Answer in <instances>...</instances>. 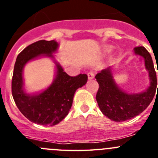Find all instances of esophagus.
<instances>
[{
    "mask_svg": "<svg viewBox=\"0 0 158 158\" xmlns=\"http://www.w3.org/2000/svg\"><path fill=\"white\" fill-rule=\"evenodd\" d=\"M95 77V73L94 72H89V73H88V77H89V80H91V79H93V78H94Z\"/></svg>",
    "mask_w": 158,
    "mask_h": 158,
    "instance_id": "obj_1",
    "label": "esophagus"
}]
</instances>
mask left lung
Returning a JSON list of instances; mask_svg holds the SVG:
<instances>
[{"label":"left lung","mask_w":158,"mask_h":158,"mask_svg":"<svg viewBox=\"0 0 158 158\" xmlns=\"http://www.w3.org/2000/svg\"><path fill=\"white\" fill-rule=\"evenodd\" d=\"M135 53L143 57L146 69L149 72L150 85L145 91L139 93L123 91L113 79L111 67L103 69L95 77L99 84L96 99L100 111L115 122L131 119L142 113L153 100L157 85L158 88L157 75L150 53L144 47H135Z\"/></svg>","instance_id":"obj_1"}]
</instances>
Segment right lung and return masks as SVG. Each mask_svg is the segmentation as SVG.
<instances>
[{
    "instance_id": "1",
    "label": "right lung",
    "mask_w": 158,
    "mask_h": 158,
    "mask_svg": "<svg viewBox=\"0 0 158 158\" xmlns=\"http://www.w3.org/2000/svg\"><path fill=\"white\" fill-rule=\"evenodd\" d=\"M58 43L54 40H40L27 46L18 54L12 80V94L20 112L27 119L40 125L54 126L68 115L76 90L85 85L86 74L70 77L55 62L56 74L54 81L47 89L38 94H28L23 89V67L28 62L39 57L54 59Z\"/></svg>"
}]
</instances>
